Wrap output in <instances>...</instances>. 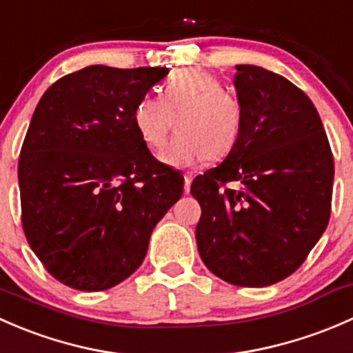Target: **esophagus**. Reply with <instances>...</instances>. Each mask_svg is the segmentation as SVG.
<instances>
[{
    "instance_id": "esophagus-1",
    "label": "esophagus",
    "mask_w": 353,
    "mask_h": 353,
    "mask_svg": "<svg viewBox=\"0 0 353 353\" xmlns=\"http://www.w3.org/2000/svg\"><path fill=\"white\" fill-rule=\"evenodd\" d=\"M193 177H194V174L193 172H186L184 174V193H190V190H191V183H193Z\"/></svg>"
}]
</instances>
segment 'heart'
I'll use <instances>...</instances> for the list:
<instances>
[{"label": "heart", "instance_id": "1", "mask_svg": "<svg viewBox=\"0 0 353 353\" xmlns=\"http://www.w3.org/2000/svg\"><path fill=\"white\" fill-rule=\"evenodd\" d=\"M177 134L162 160L169 165L190 167L206 157L223 159L234 150L243 133L244 110L236 95L215 74L183 70L163 87L162 97L145 95L133 109V124L150 150H160L172 130Z\"/></svg>", "mask_w": 353, "mask_h": 353}]
</instances>
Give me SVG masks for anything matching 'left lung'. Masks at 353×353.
Wrapping results in <instances>:
<instances>
[{
	"mask_svg": "<svg viewBox=\"0 0 353 353\" xmlns=\"http://www.w3.org/2000/svg\"><path fill=\"white\" fill-rule=\"evenodd\" d=\"M243 133L191 184L201 205L196 244L206 268L239 287L287 279L326 230L333 155L311 99L273 71L237 65ZM239 182L241 190L223 188Z\"/></svg>",
	"mask_w": 353,
	"mask_h": 353,
	"instance_id": "8db88e82",
	"label": "left lung"
}]
</instances>
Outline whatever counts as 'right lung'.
Returning <instances> with one entry per match:
<instances>
[{
  "label": "right lung",
  "instance_id": "1",
  "mask_svg": "<svg viewBox=\"0 0 353 353\" xmlns=\"http://www.w3.org/2000/svg\"><path fill=\"white\" fill-rule=\"evenodd\" d=\"M163 68L87 66L46 90L19 160L28 245L65 285L99 292L133 275L184 177L141 141L133 109Z\"/></svg>",
  "mask_w": 353,
  "mask_h": 353
}]
</instances>
